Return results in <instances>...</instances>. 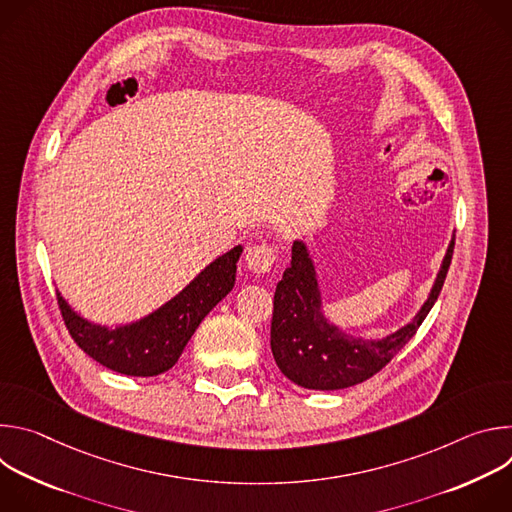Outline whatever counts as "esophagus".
<instances>
[{
	"label": "esophagus",
	"instance_id": "34e87169",
	"mask_svg": "<svg viewBox=\"0 0 512 512\" xmlns=\"http://www.w3.org/2000/svg\"><path fill=\"white\" fill-rule=\"evenodd\" d=\"M275 249L271 245H251L245 253V263L253 273H269L275 265Z\"/></svg>",
	"mask_w": 512,
	"mask_h": 512
}]
</instances>
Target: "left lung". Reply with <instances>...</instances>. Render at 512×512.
<instances>
[{
  "mask_svg": "<svg viewBox=\"0 0 512 512\" xmlns=\"http://www.w3.org/2000/svg\"><path fill=\"white\" fill-rule=\"evenodd\" d=\"M454 237L423 306L407 324L381 338L354 336L330 322L308 241L294 239L291 263L283 271L273 298L271 352L279 371L291 383L314 391L346 389L379 373L413 338L440 296L452 263Z\"/></svg>",
  "mask_w": 512,
  "mask_h": 512,
  "instance_id": "8db88e82",
  "label": "left lung"
}]
</instances>
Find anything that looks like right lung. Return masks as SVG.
<instances>
[{
    "label": "right lung",
    "mask_w": 512,
    "mask_h": 512,
    "mask_svg": "<svg viewBox=\"0 0 512 512\" xmlns=\"http://www.w3.org/2000/svg\"><path fill=\"white\" fill-rule=\"evenodd\" d=\"M243 245L212 259L182 291L139 320L105 326L87 320L56 289L64 324L75 342L103 367L127 377H156L170 371L184 346L235 287Z\"/></svg>",
    "instance_id": "add662e5"
}]
</instances>
